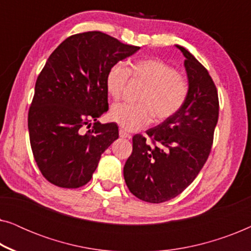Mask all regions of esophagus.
<instances>
[{
    "instance_id": "esophagus-1",
    "label": "esophagus",
    "mask_w": 251,
    "mask_h": 251,
    "mask_svg": "<svg viewBox=\"0 0 251 251\" xmlns=\"http://www.w3.org/2000/svg\"><path fill=\"white\" fill-rule=\"evenodd\" d=\"M119 135H120V137H122V138H128V139L131 138V136H130L126 131H125V130H123V129H120Z\"/></svg>"
}]
</instances>
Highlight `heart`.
I'll list each match as a JSON object with an SVG mask.
<instances>
[{"instance_id":"b5f03b06","label":"heart","mask_w":251,"mask_h":251,"mask_svg":"<svg viewBox=\"0 0 251 251\" xmlns=\"http://www.w3.org/2000/svg\"><path fill=\"white\" fill-rule=\"evenodd\" d=\"M130 77L145 84L139 96L140 104H115L109 111V119L128 131H137L157 120H166L179 111L188 95V83L184 75L173 66L156 58L137 60L126 68L115 64L105 78L107 94L114 99L121 98Z\"/></svg>"}]
</instances>
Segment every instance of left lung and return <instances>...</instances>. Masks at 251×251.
I'll list each match as a JSON object with an SVG mask.
<instances>
[{"instance_id":"1","label":"left lung","mask_w":251,"mask_h":251,"mask_svg":"<svg viewBox=\"0 0 251 251\" xmlns=\"http://www.w3.org/2000/svg\"><path fill=\"white\" fill-rule=\"evenodd\" d=\"M185 57L188 95L173 116L135 135L132 153L123 168L129 191L140 200L161 203L179 195L198 176L211 151L218 121L216 85L208 71L185 48L176 46Z\"/></svg>"}]
</instances>
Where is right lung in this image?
<instances>
[{
	"label": "right lung",
	"mask_w": 251,
	"mask_h": 251,
	"mask_svg": "<svg viewBox=\"0 0 251 251\" xmlns=\"http://www.w3.org/2000/svg\"><path fill=\"white\" fill-rule=\"evenodd\" d=\"M139 49L94 30L67 37L48 58L35 83L28 131L35 162L51 184L83 186L119 138L116 123L97 121L108 111L106 74ZM91 121L94 128L84 133Z\"/></svg>",
	"instance_id": "1"
}]
</instances>
